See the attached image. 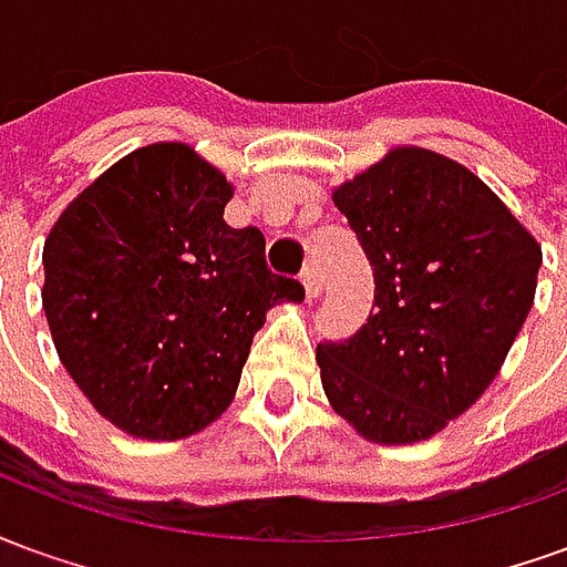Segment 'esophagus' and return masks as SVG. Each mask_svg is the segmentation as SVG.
<instances>
[{"mask_svg": "<svg viewBox=\"0 0 567 567\" xmlns=\"http://www.w3.org/2000/svg\"><path fill=\"white\" fill-rule=\"evenodd\" d=\"M300 285H303L307 303H312V300L319 297V272H316V267H303V272H300Z\"/></svg>", "mask_w": 567, "mask_h": 567, "instance_id": "34e87169", "label": "esophagus"}]
</instances>
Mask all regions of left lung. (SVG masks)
I'll return each mask as SVG.
<instances>
[{"label": "left lung", "instance_id": "1", "mask_svg": "<svg viewBox=\"0 0 567 567\" xmlns=\"http://www.w3.org/2000/svg\"><path fill=\"white\" fill-rule=\"evenodd\" d=\"M373 267V312L319 343L337 416L382 446L440 434L498 377L535 303L540 243L467 166L398 145L333 187Z\"/></svg>", "mask_w": 567, "mask_h": 567}]
</instances>
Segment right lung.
<instances>
[{"instance_id":"add662e5","label":"right lung","mask_w":567,"mask_h":567,"mask_svg":"<svg viewBox=\"0 0 567 567\" xmlns=\"http://www.w3.org/2000/svg\"><path fill=\"white\" fill-rule=\"evenodd\" d=\"M227 175L187 142L130 151L44 239L42 307L56 355L93 410L140 440L197 434L230 406L276 303L258 227L234 230Z\"/></svg>"}]
</instances>
